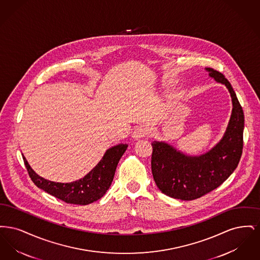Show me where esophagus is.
Here are the masks:
<instances>
[{"instance_id":"esophagus-1","label":"esophagus","mask_w":260,"mask_h":260,"mask_svg":"<svg viewBox=\"0 0 260 260\" xmlns=\"http://www.w3.org/2000/svg\"><path fill=\"white\" fill-rule=\"evenodd\" d=\"M147 134H148V128L145 125H139V126L136 127V129L134 131L133 138L137 140V139L145 137L147 136Z\"/></svg>"}]
</instances>
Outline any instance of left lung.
Instances as JSON below:
<instances>
[{"label":"left lung","mask_w":260,"mask_h":260,"mask_svg":"<svg viewBox=\"0 0 260 260\" xmlns=\"http://www.w3.org/2000/svg\"><path fill=\"white\" fill-rule=\"evenodd\" d=\"M210 78L227 87L232 113L220 141L199 156H190L165 141L152 142L151 169L156 185L165 195L183 201L200 198L216 189L235 171L243 152L244 112L228 80L206 68Z\"/></svg>","instance_id":"1"}]
</instances>
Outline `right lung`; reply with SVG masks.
<instances>
[{
  "label": "right lung",
  "mask_w": 260,
  "mask_h": 260,
  "mask_svg": "<svg viewBox=\"0 0 260 260\" xmlns=\"http://www.w3.org/2000/svg\"><path fill=\"white\" fill-rule=\"evenodd\" d=\"M127 146V144L121 143L107 149L102 159L87 175L69 183L45 179L32 170L23 155L22 158L30 178L38 188L67 204L86 206L102 198L107 192L113 181L118 162Z\"/></svg>",
  "instance_id": "obj_1"
}]
</instances>
